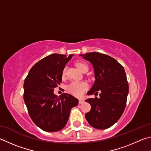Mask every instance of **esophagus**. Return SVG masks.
Masks as SVG:
<instances>
[{
    "mask_svg": "<svg viewBox=\"0 0 151 151\" xmlns=\"http://www.w3.org/2000/svg\"><path fill=\"white\" fill-rule=\"evenodd\" d=\"M83 102H84V101H83V99H79V104H82Z\"/></svg>",
    "mask_w": 151,
    "mask_h": 151,
    "instance_id": "1",
    "label": "esophagus"
}]
</instances>
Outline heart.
Instances as JSON below:
<instances>
[{"label": "heart", "instance_id": "heart-1", "mask_svg": "<svg viewBox=\"0 0 151 151\" xmlns=\"http://www.w3.org/2000/svg\"><path fill=\"white\" fill-rule=\"evenodd\" d=\"M77 68L80 70L81 71H83L86 70V69H88V65L86 64V63L81 62H78L76 63ZM66 71H67V68L65 67L63 68L62 71V76L64 77L66 74ZM88 88V83L85 81H72L70 84H69L67 87V90L71 94L73 95V96L80 97L82 96L87 89Z\"/></svg>", "mask_w": 151, "mask_h": 151}]
</instances>
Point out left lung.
<instances>
[{
	"label": "left lung",
	"instance_id": "obj_1",
	"mask_svg": "<svg viewBox=\"0 0 151 151\" xmlns=\"http://www.w3.org/2000/svg\"><path fill=\"white\" fill-rule=\"evenodd\" d=\"M80 56L89 61L94 69L95 82L88 95L97 94L99 98H89L91 110L85 117L89 125L105 129L114 125L125 110L129 84L125 70L117 60L99 52L86 53Z\"/></svg>",
	"mask_w": 151,
	"mask_h": 151
}]
</instances>
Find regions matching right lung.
Wrapping results in <instances>:
<instances>
[{
    "instance_id": "add662e5",
    "label": "right lung",
    "mask_w": 151,
    "mask_h": 151,
    "mask_svg": "<svg viewBox=\"0 0 151 151\" xmlns=\"http://www.w3.org/2000/svg\"><path fill=\"white\" fill-rule=\"evenodd\" d=\"M73 55H47L31 68L24 80V100L29 115L44 131L62 129L71 108L78 104V99L70 94L63 93L58 97L54 93V89L62 81L63 68Z\"/></svg>"
}]
</instances>
